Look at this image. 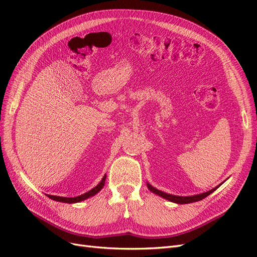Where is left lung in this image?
Here are the masks:
<instances>
[{
    "mask_svg": "<svg viewBox=\"0 0 257 257\" xmlns=\"http://www.w3.org/2000/svg\"><path fill=\"white\" fill-rule=\"evenodd\" d=\"M147 185H148V189H149L152 193L157 194V195H159V196H161L163 198H165V199H168L169 201H173V203H176V204H190V203H194V201L201 200V199L206 198L208 195H210V194H211L212 192H214L220 186V185L219 186H215L214 189L210 190V191H208L206 193L198 194V195H193V196H176V195H172V194H167V193L162 192V191H160L158 189H155L149 183H148Z\"/></svg>",
    "mask_w": 257,
    "mask_h": 257,
    "instance_id": "left-lung-1",
    "label": "left lung"
}]
</instances>
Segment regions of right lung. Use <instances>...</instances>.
<instances>
[{
	"mask_svg": "<svg viewBox=\"0 0 257 257\" xmlns=\"http://www.w3.org/2000/svg\"><path fill=\"white\" fill-rule=\"evenodd\" d=\"M105 180H106V175L103 177L102 181H100L95 188H93L92 190H90L89 192L82 194V195H79L77 197H61V196H53V195H47L49 198L57 200V201H61V203H68V204H74V203H79V201H82L84 199H87L91 196H94L95 194H97L100 190L103 189V186L105 184Z\"/></svg>",
	"mask_w": 257,
	"mask_h": 257,
	"instance_id": "obj_1",
	"label": "right lung"
}]
</instances>
